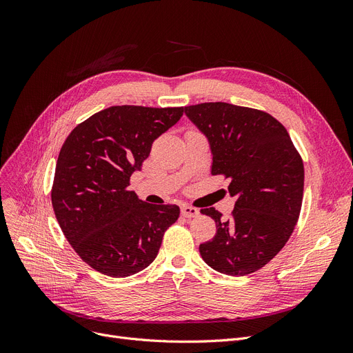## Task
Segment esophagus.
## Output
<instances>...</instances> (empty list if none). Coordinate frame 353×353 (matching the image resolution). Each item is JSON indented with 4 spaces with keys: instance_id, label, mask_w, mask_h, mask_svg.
Returning a JSON list of instances; mask_svg holds the SVG:
<instances>
[{
    "instance_id": "esophagus-1",
    "label": "esophagus",
    "mask_w": 353,
    "mask_h": 353,
    "mask_svg": "<svg viewBox=\"0 0 353 353\" xmlns=\"http://www.w3.org/2000/svg\"><path fill=\"white\" fill-rule=\"evenodd\" d=\"M180 210H181V214H183L184 217H196V216H199V213H200L196 208L188 206V205H181Z\"/></svg>"
}]
</instances>
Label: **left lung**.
Returning <instances> with one entry per match:
<instances>
[{"label": "left lung", "mask_w": 353, "mask_h": 353, "mask_svg": "<svg viewBox=\"0 0 353 353\" xmlns=\"http://www.w3.org/2000/svg\"><path fill=\"white\" fill-rule=\"evenodd\" d=\"M184 113L210 143L212 174L230 179L236 197L230 219L214 208L200 212L216 221V236L199 246L212 269L250 274L282 250L301 214L303 161L288 130L266 111L229 103H201Z\"/></svg>", "instance_id": "obj_1"}]
</instances>
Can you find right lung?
<instances>
[{"label": "right lung", "instance_id": "obj_1", "mask_svg": "<svg viewBox=\"0 0 353 353\" xmlns=\"http://www.w3.org/2000/svg\"><path fill=\"white\" fill-rule=\"evenodd\" d=\"M184 107L113 105L74 127L55 165L51 203L71 248L94 270L132 276L150 265L176 205H150L127 188L153 141Z\"/></svg>", "mask_w": 353, "mask_h": 353}]
</instances>
